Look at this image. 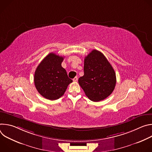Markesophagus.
<instances>
[{
	"instance_id": "1",
	"label": "esophagus",
	"mask_w": 152,
	"mask_h": 152,
	"mask_svg": "<svg viewBox=\"0 0 152 152\" xmlns=\"http://www.w3.org/2000/svg\"><path fill=\"white\" fill-rule=\"evenodd\" d=\"M73 80L74 82H76V81L77 80V76L75 77L73 79Z\"/></svg>"
}]
</instances>
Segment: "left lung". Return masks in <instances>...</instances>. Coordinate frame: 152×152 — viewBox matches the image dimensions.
<instances>
[{
	"mask_svg": "<svg viewBox=\"0 0 152 152\" xmlns=\"http://www.w3.org/2000/svg\"><path fill=\"white\" fill-rule=\"evenodd\" d=\"M84 75L79 78V84L85 95L93 102L105 99L114 91L115 73L104 55L93 50L84 59Z\"/></svg>",
	"mask_w": 152,
	"mask_h": 152,
	"instance_id": "obj_1",
	"label": "left lung"
}]
</instances>
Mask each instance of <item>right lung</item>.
Segmentation results:
<instances>
[{
    "label": "right lung",
    "mask_w": 152,
    "mask_h": 152,
    "mask_svg": "<svg viewBox=\"0 0 152 152\" xmlns=\"http://www.w3.org/2000/svg\"><path fill=\"white\" fill-rule=\"evenodd\" d=\"M64 58L50 53L42 60L34 75L35 86L45 98L55 100L62 96L73 80L62 66Z\"/></svg>",
    "instance_id": "obj_1"
}]
</instances>
